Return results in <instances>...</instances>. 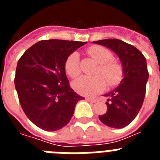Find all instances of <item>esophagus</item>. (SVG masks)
<instances>
[{
  "label": "esophagus",
  "instance_id": "34e87169",
  "mask_svg": "<svg viewBox=\"0 0 160 160\" xmlns=\"http://www.w3.org/2000/svg\"><path fill=\"white\" fill-rule=\"evenodd\" d=\"M87 100L88 102H98V99H96V98H87Z\"/></svg>",
  "mask_w": 160,
  "mask_h": 160
}]
</instances>
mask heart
I'll list each match as a JSON object with an SVG mask.
<instances>
[{
	"label": "heart",
	"instance_id": "1",
	"mask_svg": "<svg viewBox=\"0 0 160 160\" xmlns=\"http://www.w3.org/2000/svg\"><path fill=\"white\" fill-rule=\"evenodd\" d=\"M89 54L94 58L99 66L96 70L98 75L81 76L73 82V88L76 92L83 96H94L102 92L106 87V81L109 86L117 85L122 78V66L113 61V54L102 46H91L87 49ZM79 54L73 52L66 58L65 70L68 75L75 78L80 73Z\"/></svg>",
	"mask_w": 160,
	"mask_h": 160
}]
</instances>
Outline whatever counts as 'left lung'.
<instances>
[{
    "label": "left lung",
    "mask_w": 160,
    "mask_h": 160,
    "mask_svg": "<svg viewBox=\"0 0 160 160\" xmlns=\"http://www.w3.org/2000/svg\"><path fill=\"white\" fill-rule=\"evenodd\" d=\"M111 49L121 60L123 78L119 86L105 94L107 111L99 115L100 121L113 128H123L137 116L143 103L149 77L147 61L138 49L118 39L94 42Z\"/></svg>",
    "instance_id": "8db88e82"
}]
</instances>
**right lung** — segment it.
I'll return each instance as SVG.
<instances>
[{
  "instance_id": "1",
  "label": "right lung",
  "mask_w": 160,
  "mask_h": 160,
  "mask_svg": "<svg viewBox=\"0 0 160 160\" xmlns=\"http://www.w3.org/2000/svg\"><path fill=\"white\" fill-rule=\"evenodd\" d=\"M86 42L43 40L20 58L14 78L20 104L26 116L41 129L54 131L70 122L78 95L70 87L65 62Z\"/></svg>"
}]
</instances>
